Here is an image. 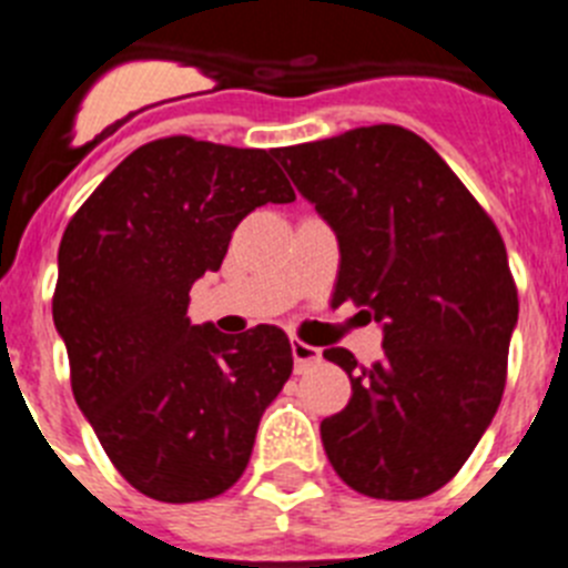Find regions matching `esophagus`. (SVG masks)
<instances>
[{
    "label": "esophagus",
    "instance_id": "obj_1",
    "mask_svg": "<svg viewBox=\"0 0 568 568\" xmlns=\"http://www.w3.org/2000/svg\"><path fill=\"white\" fill-rule=\"evenodd\" d=\"M293 361H295V373H304V369H310L313 364H318L321 349L318 346L293 338Z\"/></svg>",
    "mask_w": 568,
    "mask_h": 568
}]
</instances>
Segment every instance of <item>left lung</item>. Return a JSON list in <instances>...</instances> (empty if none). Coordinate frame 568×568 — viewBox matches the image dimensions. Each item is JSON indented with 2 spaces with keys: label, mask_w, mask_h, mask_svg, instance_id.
Here are the masks:
<instances>
[{
  "label": "left lung",
  "mask_w": 568,
  "mask_h": 568,
  "mask_svg": "<svg viewBox=\"0 0 568 568\" xmlns=\"http://www.w3.org/2000/svg\"><path fill=\"white\" fill-rule=\"evenodd\" d=\"M341 247L333 304L384 327V358L324 349L353 398L321 420L338 478L366 498L418 500L458 475L491 424L518 324L504 239L413 130L373 124L275 153Z\"/></svg>",
  "instance_id": "1"
}]
</instances>
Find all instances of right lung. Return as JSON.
<instances>
[{
    "label": "right lung",
    "instance_id": "add662e5",
    "mask_svg": "<svg viewBox=\"0 0 568 568\" xmlns=\"http://www.w3.org/2000/svg\"><path fill=\"white\" fill-rule=\"evenodd\" d=\"M275 153L190 135L142 144L59 244L53 324L73 398L122 478L162 504L227 491L293 373L278 327L222 335L187 318L193 281L222 267L241 219L295 199Z\"/></svg>",
    "mask_w": 568,
    "mask_h": 568
}]
</instances>
